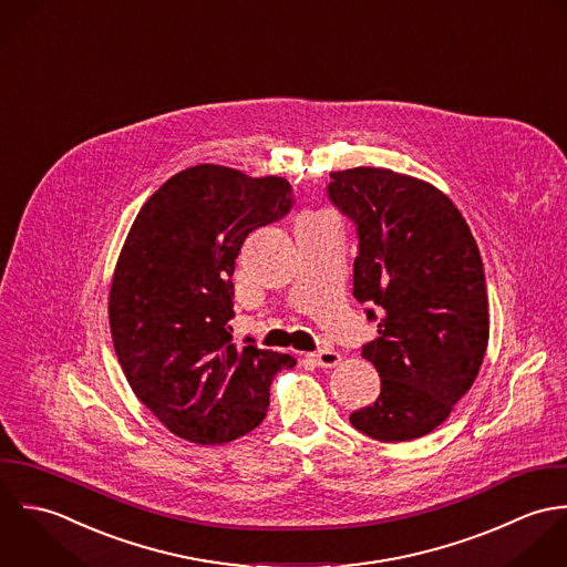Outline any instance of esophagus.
Returning <instances> with one entry per match:
<instances>
[{
  "label": "esophagus",
  "mask_w": 567,
  "mask_h": 567,
  "mask_svg": "<svg viewBox=\"0 0 567 567\" xmlns=\"http://www.w3.org/2000/svg\"><path fill=\"white\" fill-rule=\"evenodd\" d=\"M309 361H313L318 368H336L341 361L340 352L331 350V348H324V350H318V352H311L309 354Z\"/></svg>",
  "instance_id": "obj_1"
}]
</instances>
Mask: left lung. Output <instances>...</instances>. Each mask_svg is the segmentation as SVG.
<instances>
[{
    "label": "left lung",
    "mask_w": 567,
    "mask_h": 567,
    "mask_svg": "<svg viewBox=\"0 0 567 567\" xmlns=\"http://www.w3.org/2000/svg\"><path fill=\"white\" fill-rule=\"evenodd\" d=\"M329 197L359 234L352 296L379 320L363 357L381 377V394L350 423L383 443L421 439L447 421L486 352L480 249L452 199L412 175L336 171Z\"/></svg>",
    "instance_id": "8db88e82"
}]
</instances>
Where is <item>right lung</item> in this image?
Wrapping results in <instances>:
<instances>
[{"label": "right lung", "instance_id": "add662e5", "mask_svg": "<svg viewBox=\"0 0 567 567\" xmlns=\"http://www.w3.org/2000/svg\"><path fill=\"white\" fill-rule=\"evenodd\" d=\"M291 208L285 177L219 164L173 175L137 213L115 262L110 327L133 394L175 436L221 445L260 425L291 354L231 341L234 260Z\"/></svg>", "mask_w": 567, "mask_h": 567}]
</instances>
